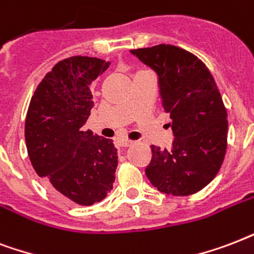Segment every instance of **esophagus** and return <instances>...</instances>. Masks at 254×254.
<instances>
[{"mask_svg":"<svg viewBox=\"0 0 254 254\" xmlns=\"http://www.w3.org/2000/svg\"><path fill=\"white\" fill-rule=\"evenodd\" d=\"M118 143H119V145H121V147H129V145H132L135 141L128 140V139H119V140H118Z\"/></svg>","mask_w":254,"mask_h":254,"instance_id":"1","label":"esophagus"}]
</instances>
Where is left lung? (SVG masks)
I'll use <instances>...</instances> for the list:
<instances>
[{
    "instance_id": "8db88e82",
    "label": "left lung",
    "mask_w": 254,
    "mask_h": 254,
    "mask_svg": "<svg viewBox=\"0 0 254 254\" xmlns=\"http://www.w3.org/2000/svg\"><path fill=\"white\" fill-rule=\"evenodd\" d=\"M131 53L158 72L175 135L171 151L151 145L145 175L167 194L196 193L215 179L227 152V109L217 84L205 64L182 47L156 45Z\"/></svg>"
}]
</instances>
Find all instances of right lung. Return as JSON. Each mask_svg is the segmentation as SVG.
Returning a JSON list of instances; mask_svg holds the SVG:
<instances>
[{
	"mask_svg": "<svg viewBox=\"0 0 254 254\" xmlns=\"http://www.w3.org/2000/svg\"><path fill=\"white\" fill-rule=\"evenodd\" d=\"M110 62L75 56L47 72L31 96L25 140L31 166L61 200L91 205L113 190L118 152L111 139L83 125L90 117L92 84Z\"/></svg>",
	"mask_w": 254,
	"mask_h": 254,
	"instance_id": "add662e5",
	"label": "right lung"
}]
</instances>
